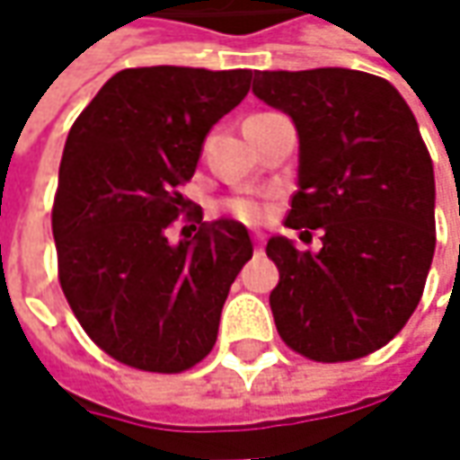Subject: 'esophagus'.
Returning <instances> with one entry per match:
<instances>
[{"label": "esophagus", "instance_id": "obj_1", "mask_svg": "<svg viewBox=\"0 0 460 460\" xmlns=\"http://www.w3.org/2000/svg\"><path fill=\"white\" fill-rule=\"evenodd\" d=\"M253 243H256V253H263V235L261 233L253 235Z\"/></svg>", "mask_w": 460, "mask_h": 460}]
</instances>
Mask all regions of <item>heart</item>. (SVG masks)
<instances>
[{"instance_id":"1","label":"heart","mask_w":460,"mask_h":460,"mask_svg":"<svg viewBox=\"0 0 460 460\" xmlns=\"http://www.w3.org/2000/svg\"><path fill=\"white\" fill-rule=\"evenodd\" d=\"M227 209L235 215V217H240V220H261L263 217V207L258 202H253V199H245V197H238V199H230L227 202Z\"/></svg>"}]
</instances>
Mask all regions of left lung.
<instances>
[{"mask_svg":"<svg viewBox=\"0 0 460 460\" xmlns=\"http://www.w3.org/2000/svg\"><path fill=\"white\" fill-rule=\"evenodd\" d=\"M253 94L299 135L287 227L323 230L317 253L281 235L266 245L276 330L312 361L363 358L412 317L433 263V161L415 115L389 81L353 68L256 71Z\"/></svg>","mask_w":460,"mask_h":460,"instance_id":"obj_1","label":"left lung"}]
</instances>
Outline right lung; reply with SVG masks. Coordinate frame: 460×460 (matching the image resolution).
Wrapping results in <instances>:
<instances>
[{"label": "right lung", "mask_w": 460, "mask_h": 460, "mask_svg": "<svg viewBox=\"0 0 460 460\" xmlns=\"http://www.w3.org/2000/svg\"><path fill=\"white\" fill-rule=\"evenodd\" d=\"M248 89V68H125L66 137L53 202L58 279L86 335L115 361L179 374L217 341L251 235L202 215L179 243L168 227L191 204L179 186L194 176L204 137Z\"/></svg>", "instance_id": "1"}]
</instances>
